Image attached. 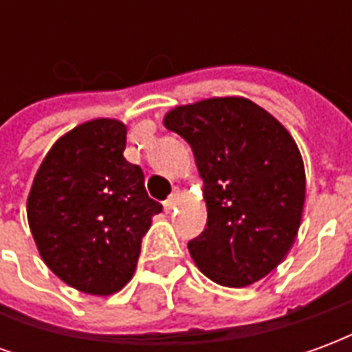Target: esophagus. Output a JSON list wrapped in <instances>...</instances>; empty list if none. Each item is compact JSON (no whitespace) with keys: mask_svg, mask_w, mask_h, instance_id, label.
<instances>
[{"mask_svg":"<svg viewBox=\"0 0 352 352\" xmlns=\"http://www.w3.org/2000/svg\"><path fill=\"white\" fill-rule=\"evenodd\" d=\"M179 198H181V192H179V188H175V190H173V194H171V196H169V198L164 201V209H166V213H169V211H171V209L177 206Z\"/></svg>","mask_w":352,"mask_h":352,"instance_id":"34e87169","label":"esophagus"}]
</instances>
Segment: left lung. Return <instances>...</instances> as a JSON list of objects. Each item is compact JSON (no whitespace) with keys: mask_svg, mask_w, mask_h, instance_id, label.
<instances>
[{"mask_svg":"<svg viewBox=\"0 0 352 352\" xmlns=\"http://www.w3.org/2000/svg\"><path fill=\"white\" fill-rule=\"evenodd\" d=\"M164 126L190 145L207 224L188 251L217 285L264 279L294 245L305 204L300 148L283 124L239 96L177 105Z\"/></svg>","mask_w":352,"mask_h":352,"instance_id":"left-lung-1","label":"left lung"}]
</instances>
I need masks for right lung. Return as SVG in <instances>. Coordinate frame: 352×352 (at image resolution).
<instances>
[{"label":"right lung","instance_id":"add662e5","mask_svg":"<svg viewBox=\"0 0 352 352\" xmlns=\"http://www.w3.org/2000/svg\"><path fill=\"white\" fill-rule=\"evenodd\" d=\"M124 148L120 120L79 124L50 146L28 194V224L43 262L85 294L111 296L130 283L141 239L162 211Z\"/></svg>","mask_w":352,"mask_h":352}]
</instances>
